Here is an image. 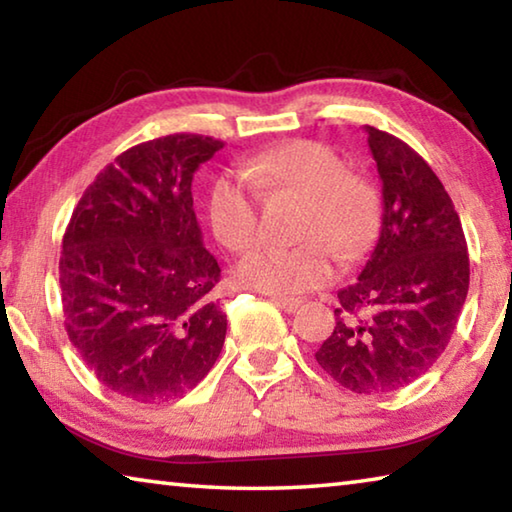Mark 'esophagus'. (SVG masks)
<instances>
[{"mask_svg": "<svg viewBox=\"0 0 512 512\" xmlns=\"http://www.w3.org/2000/svg\"><path fill=\"white\" fill-rule=\"evenodd\" d=\"M271 302L282 311H287V314H293V311L302 305V300L298 298H280V296H271Z\"/></svg>", "mask_w": 512, "mask_h": 512, "instance_id": "obj_1", "label": "esophagus"}]
</instances>
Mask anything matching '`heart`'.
I'll return each instance as SVG.
<instances>
[{"instance_id":"b5f03b06","label":"heart","mask_w":512,"mask_h":512,"mask_svg":"<svg viewBox=\"0 0 512 512\" xmlns=\"http://www.w3.org/2000/svg\"><path fill=\"white\" fill-rule=\"evenodd\" d=\"M241 178L259 194H293L307 205L296 232L305 244L262 246L241 259L237 280L250 289L293 298L325 287L334 275L326 246L341 259H352L375 232V187L345 171L341 155L325 144L298 140L275 146L241 164ZM249 188L241 180L219 178L207 194V219L232 253H244L259 239V203Z\"/></svg>"}]
</instances>
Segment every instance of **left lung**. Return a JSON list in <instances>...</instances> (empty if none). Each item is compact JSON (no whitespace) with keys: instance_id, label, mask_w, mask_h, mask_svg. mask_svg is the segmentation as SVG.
<instances>
[{"instance_id":"obj_1","label":"left lung","mask_w":512,"mask_h":512,"mask_svg":"<svg viewBox=\"0 0 512 512\" xmlns=\"http://www.w3.org/2000/svg\"><path fill=\"white\" fill-rule=\"evenodd\" d=\"M381 178V230L357 282L339 291L318 366L348 391L393 393L452 339L470 289L463 225L436 173L409 144L366 126Z\"/></svg>"}]
</instances>
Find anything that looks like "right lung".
<instances>
[{"label": "right lung", "mask_w": 512, "mask_h": 512, "mask_svg": "<svg viewBox=\"0 0 512 512\" xmlns=\"http://www.w3.org/2000/svg\"><path fill=\"white\" fill-rule=\"evenodd\" d=\"M221 140L176 133L117 155L85 189L60 255L65 329L85 366L128 400H176L219 359L225 329L192 198Z\"/></svg>", "instance_id": "add662e5"}]
</instances>
